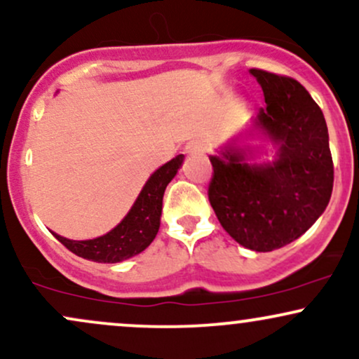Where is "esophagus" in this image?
Returning a JSON list of instances; mask_svg holds the SVG:
<instances>
[{
    "label": "esophagus",
    "instance_id": "34e87169",
    "mask_svg": "<svg viewBox=\"0 0 359 359\" xmlns=\"http://www.w3.org/2000/svg\"><path fill=\"white\" fill-rule=\"evenodd\" d=\"M205 145L199 140H194V142H189L185 145V154H204Z\"/></svg>",
    "mask_w": 359,
    "mask_h": 359
}]
</instances>
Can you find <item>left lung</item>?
I'll use <instances>...</instances> for the list:
<instances>
[{
	"instance_id": "left-lung-1",
	"label": "left lung",
	"mask_w": 359,
	"mask_h": 359,
	"mask_svg": "<svg viewBox=\"0 0 359 359\" xmlns=\"http://www.w3.org/2000/svg\"><path fill=\"white\" fill-rule=\"evenodd\" d=\"M265 108L253 118L248 137L263 135L275 158L250 163L257 148L234 138L209 155L214 175L209 203L226 233L253 251L278 250L295 241L327 208L334 182L329 133L323 111L300 82L259 69Z\"/></svg>"
}]
</instances>
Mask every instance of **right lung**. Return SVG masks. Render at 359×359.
Returning a JSON list of instances; mask_svg holds the SVG:
<instances>
[{
	"label": "right lung",
	"mask_w": 359,
	"mask_h": 359,
	"mask_svg": "<svg viewBox=\"0 0 359 359\" xmlns=\"http://www.w3.org/2000/svg\"><path fill=\"white\" fill-rule=\"evenodd\" d=\"M184 162V155H177L165 165L156 168L131 209L116 228L94 240L74 241L60 234L53 236L77 257L97 263H118L142 253L155 240L160 228L162 201L168 182L177 175Z\"/></svg>",
	"instance_id": "right-lung-1"
}]
</instances>
